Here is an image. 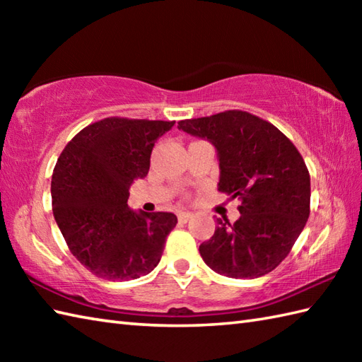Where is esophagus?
<instances>
[{"label":"esophagus","mask_w":362,"mask_h":362,"mask_svg":"<svg viewBox=\"0 0 362 362\" xmlns=\"http://www.w3.org/2000/svg\"><path fill=\"white\" fill-rule=\"evenodd\" d=\"M191 218H193V213H189V211H180L179 213V221L180 222H188Z\"/></svg>","instance_id":"1"}]
</instances>
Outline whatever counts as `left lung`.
<instances>
[{
	"instance_id": "obj_1",
	"label": "left lung",
	"mask_w": 362,
	"mask_h": 362,
	"mask_svg": "<svg viewBox=\"0 0 362 362\" xmlns=\"http://www.w3.org/2000/svg\"><path fill=\"white\" fill-rule=\"evenodd\" d=\"M179 129L214 144L219 191L238 197L241 216L218 219L202 259L230 279H258L288 257L310 218L311 183L303 157L271 122L243 110L179 121Z\"/></svg>"
}]
</instances>
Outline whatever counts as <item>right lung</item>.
<instances>
[{
    "mask_svg": "<svg viewBox=\"0 0 362 362\" xmlns=\"http://www.w3.org/2000/svg\"><path fill=\"white\" fill-rule=\"evenodd\" d=\"M175 121L104 118L57 158L52 213L73 255L105 280H134L160 263L174 213H135L129 188L149 171L152 148Z\"/></svg>",
    "mask_w": 362,
    "mask_h": 362,
    "instance_id": "add662e5",
    "label": "right lung"
}]
</instances>
